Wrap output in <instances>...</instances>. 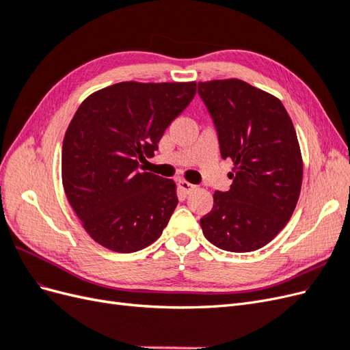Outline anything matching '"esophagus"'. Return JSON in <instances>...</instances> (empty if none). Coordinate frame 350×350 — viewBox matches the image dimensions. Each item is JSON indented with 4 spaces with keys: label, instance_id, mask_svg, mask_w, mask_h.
Returning a JSON list of instances; mask_svg holds the SVG:
<instances>
[{
    "label": "esophagus",
    "instance_id": "obj_1",
    "mask_svg": "<svg viewBox=\"0 0 350 350\" xmlns=\"http://www.w3.org/2000/svg\"><path fill=\"white\" fill-rule=\"evenodd\" d=\"M178 185H179V189H181V191H184V193H187V194L194 191V189L197 188L194 184H189L187 181H179Z\"/></svg>",
    "mask_w": 350,
    "mask_h": 350
}]
</instances>
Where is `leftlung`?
<instances>
[{"label": "left lung", "mask_w": 350, "mask_h": 350, "mask_svg": "<svg viewBox=\"0 0 350 350\" xmlns=\"http://www.w3.org/2000/svg\"><path fill=\"white\" fill-rule=\"evenodd\" d=\"M198 94L213 118L221 157L234 162V183L213 194L201 229L220 250L256 251L286 226L298 203L304 163L295 126L276 96L242 80L200 81Z\"/></svg>", "instance_id": "obj_1"}]
</instances>
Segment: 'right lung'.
I'll use <instances>...</instances> for the list:
<instances>
[{
	"label": "right lung",
	"mask_w": 350,
	"mask_h": 350,
	"mask_svg": "<svg viewBox=\"0 0 350 350\" xmlns=\"http://www.w3.org/2000/svg\"><path fill=\"white\" fill-rule=\"evenodd\" d=\"M197 90L196 81H122L92 93L62 143V185L88 234L115 252H134L162 235L178 204L176 185L139 165Z\"/></svg>",
	"instance_id": "right-lung-1"
}]
</instances>
